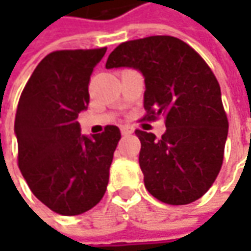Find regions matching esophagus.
Segmentation results:
<instances>
[{
	"label": "esophagus",
	"mask_w": 251,
	"mask_h": 251,
	"mask_svg": "<svg viewBox=\"0 0 251 251\" xmlns=\"http://www.w3.org/2000/svg\"><path fill=\"white\" fill-rule=\"evenodd\" d=\"M132 132H134V128L130 127V126H123V127H121V134H123V135H130Z\"/></svg>",
	"instance_id": "esophagus-1"
}]
</instances>
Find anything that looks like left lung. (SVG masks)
<instances>
[{
	"label": "left lung",
	"mask_w": 251,
	"mask_h": 251,
	"mask_svg": "<svg viewBox=\"0 0 251 251\" xmlns=\"http://www.w3.org/2000/svg\"><path fill=\"white\" fill-rule=\"evenodd\" d=\"M106 68L140 71L145 119H166L159 140L135 131L147 190L172 205L202 197L221 170L229 127L219 83L207 63L177 37L151 36L121 43Z\"/></svg>",
	"instance_id": "8db88e82"
}]
</instances>
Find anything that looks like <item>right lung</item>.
Returning a JSON list of instances; mask_svg holds the SVG:
<instances>
[{"instance_id":"right-lung-1","label":"right lung","mask_w":251,"mask_h":251,"mask_svg":"<svg viewBox=\"0 0 251 251\" xmlns=\"http://www.w3.org/2000/svg\"><path fill=\"white\" fill-rule=\"evenodd\" d=\"M104 53L106 47L46 55L18 103L15 135L22 176L37 200L67 217L89 211L104 196L121 138L116 126L83 135L76 121L88 109V83Z\"/></svg>"}]
</instances>
